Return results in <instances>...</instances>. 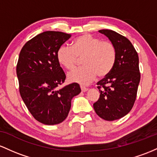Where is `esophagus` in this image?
Returning <instances> with one entry per match:
<instances>
[{"label":"esophagus","instance_id":"1","mask_svg":"<svg viewBox=\"0 0 157 157\" xmlns=\"http://www.w3.org/2000/svg\"><path fill=\"white\" fill-rule=\"evenodd\" d=\"M81 89H82V92H86V91L88 90V89L87 87H84V86H81Z\"/></svg>","mask_w":157,"mask_h":157}]
</instances>
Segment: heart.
Segmentation results:
<instances>
[{
  "label": "heart",
  "mask_w": 157,
  "mask_h": 157,
  "mask_svg": "<svg viewBox=\"0 0 157 157\" xmlns=\"http://www.w3.org/2000/svg\"><path fill=\"white\" fill-rule=\"evenodd\" d=\"M117 49L112 42L84 34L77 37L72 42V47L61 46L56 57L61 66L72 70L82 59L83 67L75 69L67 74L70 82L88 84L96 78L107 76L111 72L117 61Z\"/></svg>",
  "instance_id": "1"
}]
</instances>
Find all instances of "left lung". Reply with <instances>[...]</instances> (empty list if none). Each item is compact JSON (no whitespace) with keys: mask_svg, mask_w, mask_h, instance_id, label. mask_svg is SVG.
Segmentation results:
<instances>
[{"mask_svg":"<svg viewBox=\"0 0 157 157\" xmlns=\"http://www.w3.org/2000/svg\"><path fill=\"white\" fill-rule=\"evenodd\" d=\"M116 47L117 61L110 73L97 83L100 96L95 112L107 121L121 119L132 109L140 82L139 56L131 42L117 32L98 30Z\"/></svg>","mask_w":157,"mask_h":157,"instance_id":"obj_1","label":"left lung"}]
</instances>
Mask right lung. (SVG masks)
Masks as SVG:
<instances>
[{
	"mask_svg": "<svg viewBox=\"0 0 157 157\" xmlns=\"http://www.w3.org/2000/svg\"><path fill=\"white\" fill-rule=\"evenodd\" d=\"M70 37L61 32H44L26 42L19 54L16 73L21 96L33 117L47 125L62 122L72 98L81 93L77 83L58 89L66 75L56 53Z\"/></svg>",
	"mask_w": 157,
	"mask_h": 157,
	"instance_id": "1",
	"label": "right lung"
}]
</instances>
